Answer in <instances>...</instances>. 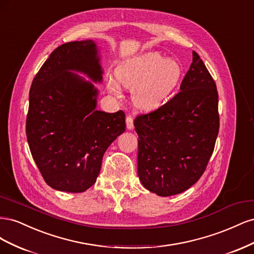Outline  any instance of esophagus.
Segmentation results:
<instances>
[{"label": "esophagus", "mask_w": 254, "mask_h": 254, "mask_svg": "<svg viewBox=\"0 0 254 254\" xmlns=\"http://www.w3.org/2000/svg\"><path fill=\"white\" fill-rule=\"evenodd\" d=\"M126 125H127V128L129 130L133 129V118L131 117V115H127L126 118Z\"/></svg>", "instance_id": "34e87169"}]
</instances>
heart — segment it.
Segmentation results:
<instances>
[{
    "label": "heart",
    "mask_w": 254,
    "mask_h": 254,
    "mask_svg": "<svg viewBox=\"0 0 254 254\" xmlns=\"http://www.w3.org/2000/svg\"><path fill=\"white\" fill-rule=\"evenodd\" d=\"M181 74L178 61L149 53L121 64L115 71V77L123 87L132 89V101L139 108L152 110L171 95L178 86ZM118 84L113 79L108 81V90L115 96L122 95Z\"/></svg>",
    "instance_id": "obj_1"
}]
</instances>
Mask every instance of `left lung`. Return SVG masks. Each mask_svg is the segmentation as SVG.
<instances>
[{
    "mask_svg": "<svg viewBox=\"0 0 254 254\" xmlns=\"http://www.w3.org/2000/svg\"><path fill=\"white\" fill-rule=\"evenodd\" d=\"M180 90L134 120L137 175L145 189L163 197L180 194L199 180L219 130L216 83L196 52Z\"/></svg>",
    "mask_w": 254,
    "mask_h": 254,
    "instance_id": "1",
    "label": "left lung"
}]
</instances>
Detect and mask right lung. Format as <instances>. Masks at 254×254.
<instances>
[{"label": "right lung", "mask_w": 254, "mask_h": 254, "mask_svg": "<svg viewBox=\"0 0 254 254\" xmlns=\"http://www.w3.org/2000/svg\"><path fill=\"white\" fill-rule=\"evenodd\" d=\"M71 71L102 82L96 44L67 42L50 55L29 91L26 136L48 186L82 193L96 181L105 151L125 131V113L96 110L94 84Z\"/></svg>", "instance_id": "obj_1"}]
</instances>
